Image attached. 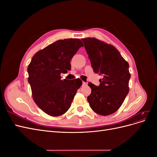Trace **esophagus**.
Returning <instances> with one entry per match:
<instances>
[{"instance_id":"esophagus-1","label":"esophagus","mask_w":157,"mask_h":157,"mask_svg":"<svg viewBox=\"0 0 157 157\" xmlns=\"http://www.w3.org/2000/svg\"><path fill=\"white\" fill-rule=\"evenodd\" d=\"M87 82H82V86H86Z\"/></svg>"}]
</instances>
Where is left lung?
Segmentation results:
<instances>
[{
  "label": "left lung",
  "mask_w": 157,
  "mask_h": 157,
  "mask_svg": "<svg viewBox=\"0 0 157 157\" xmlns=\"http://www.w3.org/2000/svg\"><path fill=\"white\" fill-rule=\"evenodd\" d=\"M82 40L94 73L103 76L99 86L88 83L92 92L88 101L99 115H111L120 108L129 92V64L113 45L96 38Z\"/></svg>",
  "instance_id": "8db88e82"
}]
</instances>
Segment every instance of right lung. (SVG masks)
Masks as SVG:
<instances>
[{
  "label": "right lung",
  "mask_w": 157,
  "mask_h": 157,
  "mask_svg": "<svg viewBox=\"0 0 157 157\" xmlns=\"http://www.w3.org/2000/svg\"><path fill=\"white\" fill-rule=\"evenodd\" d=\"M78 39L57 40L33 56L27 72L33 98L42 111L52 117L63 115L71 107L80 78L62 80L61 73L71 70L70 61L80 47Z\"/></svg>",
  "instance_id": "add662e5"
}]
</instances>
